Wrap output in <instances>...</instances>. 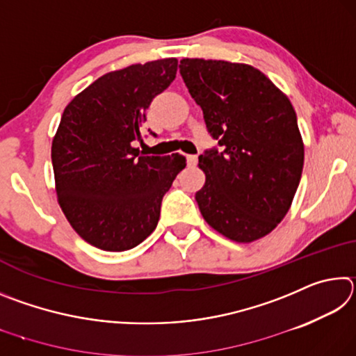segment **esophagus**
I'll return each mask as SVG.
<instances>
[{"label": "esophagus", "mask_w": 356, "mask_h": 356, "mask_svg": "<svg viewBox=\"0 0 356 356\" xmlns=\"http://www.w3.org/2000/svg\"><path fill=\"white\" fill-rule=\"evenodd\" d=\"M186 163H188L190 166H196L197 156L196 155H188V156H186Z\"/></svg>", "instance_id": "34e87169"}]
</instances>
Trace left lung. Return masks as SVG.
I'll return each instance as SVG.
<instances>
[{
    "instance_id": "1",
    "label": "left lung",
    "mask_w": 356,
    "mask_h": 356,
    "mask_svg": "<svg viewBox=\"0 0 356 356\" xmlns=\"http://www.w3.org/2000/svg\"><path fill=\"white\" fill-rule=\"evenodd\" d=\"M179 69L220 144L200 155L206 184L195 197L204 220L238 243L265 237L291 209L303 171L291 100L248 64L185 58Z\"/></svg>"
}]
</instances>
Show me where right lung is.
<instances>
[{
  "label": "right lung",
  "instance_id": "add662e5",
  "mask_svg": "<svg viewBox=\"0 0 356 356\" xmlns=\"http://www.w3.org/2000/svg\"><path fill=\"white\" fill-rule=\"evenodd\" d=\"M177 59L110 72L65 106L51 144L58 202L75 232L104 251L135 248L160 218L161 200L185 156L140 155L141 125L170 86Z\"/></svg>",
  "mask_w": 356,
  "mask_h": 356
}]
</instances>
